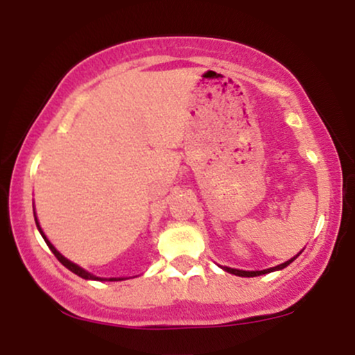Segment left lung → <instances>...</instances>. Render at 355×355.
<instances>
[{"mask_svg": "<svg viewBox=\"0 0 355 355\" xmlns=\"http://www.w3.org/2000/svg\"><path fill=\"white\" fill-rule=\"evenodd\" d=\"M294 260H295V257H294V259L287 260V262L280 263V266H277V267L267 268V270H255V272L239 270V268H230V267H222V268H223V270L230 272V274H234V275H239V277H257V275H263V274H268V272H274V270H280V268H285V267H287V266H288V263H291V262H294Z\"/></svg>", "mask_w": 355, "mask_h": 355, "instance_id": "left-lung-1", "label": "left lung"}]
</instances>
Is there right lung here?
Instances as JSON below:
<instances>
[{
	"label": "right lung",
	"instance_id": "1",
	"mask_svg": "<svg viewBox=\"0 0 355 355\" xmlns=\"http://www.w3.org/2000/svg\"><path fill=\"white\" fill-rule=\"evenodd\" d=\"M35 222H36V227H38L40 234H42V235H43V239H44V242H46V245H48V247H50V250L53 252V254H55V257H56V259H58V260H60V262H61V263H63V266L68 268V270H71V272H73V274H76V275H78V277H81V279H89V280H103V279H98V277L92 275V274H89V272H87V270H83V268H81V267H78V266H76V263H73V262H70V260H68V259H64V257H63V255H61V254H60V252H58V250H56V248L51 245V243H50V240H48L46 237H44V234H43L42 227H40L38 220H36V218H35ZM105 280H107V279H105ZM110 280H120V279H110Z\"/></svg>",
	"mask_w": 355,
	"mask_h": 355
}]
</instances>
